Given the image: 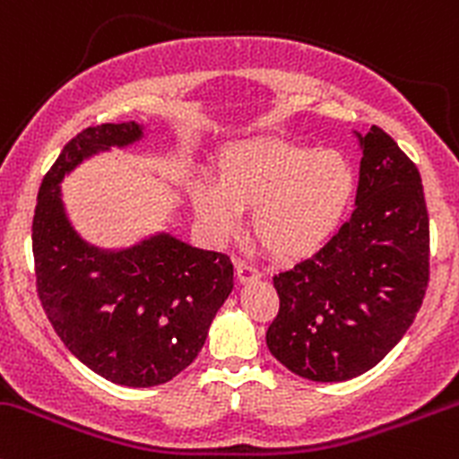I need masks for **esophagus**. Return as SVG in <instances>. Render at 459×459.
<instances>
[{
    "mask_svg": "<svg viewBox=\"0 0 459 459\" xmlns=\"http://www.w3.org/2000/svg\"><path fill=\"white\" fill-rule=\"evenodd\" d=\"M236 278L240 282H249V281H256L261 278V272H258L256 264L247 263V261H236Z\"/></svg>",
    "mask_w": 459,
    "mask_h": 459,
    "instance_id": "obj_1",
    "label": "esophagus"
}]
</instances>
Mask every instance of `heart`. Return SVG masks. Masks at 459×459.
<instances>
[{
    "mask_svg": "<svg viewBox=\"0 0 459 459\" xmlns=\"http://www.w3.org/2000/svg\"><path fill=\"white\" fill-rule=\"evenodd\" d=\"M356 192V169L338 150L287 141L243 143L223 154L219 186L196 183L195 210L219 238L238 228V210L254 207V234L276 256L318 249L347 214Z\"/></svg>",
    "mask_w": 459,
    "mask_h": 459,
    "instance_id": "1",
    "label": "heart"
}]
</instances>
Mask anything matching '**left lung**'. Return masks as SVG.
Here are the masks:
<instances>
[{
    "label": "left lung",
    "mask_w": 459,
    "mask_h": 459,
    "mask_svg": "<svg viewBox=\"0 0 459 459\" xmlns=\"http://www.w3.org/2000/svg\"><path fill=\"white\" fill-rule=\"evenodd\" d=\"M360 141L351 219L314 256L273 276L281 309L267 347L314 382H344L403 340L429 285L422 178L394 139L371 126Z\"/></svg>",
    "instance_id": "left-lung-1"
}]
</instances>
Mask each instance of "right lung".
<instances>
[{
	"label": "right lung",
	"instance_id": "right-lung-1",
	"mask_svg": "<svg viewBox=\"0 0 459 459\" xmlns=\"http://www.w3.org/2000/svg\"><path fill=\"white\" fill-rule=\"evenodd\" d=\"M143 126L101 124L65 143L44 177L32 219L37 294L74 358L124 386H157L190 367L234 287L228 254L159 234L101 249L73 228L61 201L65 174L83 159L126 148Z\"/></svg>",
	"mask_w": 459,
	"mask_h": 459
}]
</instances>
